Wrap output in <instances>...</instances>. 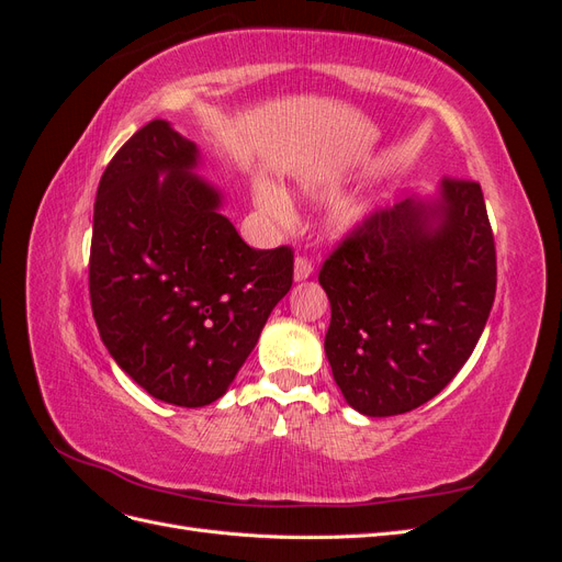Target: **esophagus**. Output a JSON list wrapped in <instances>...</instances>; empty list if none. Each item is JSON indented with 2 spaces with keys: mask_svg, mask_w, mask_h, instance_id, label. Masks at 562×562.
<instances>
[{
  "mask_svg": "<svg viewBox=\"0 0 562 562\" xmlns=\"http://www.w3.org/2000/svg\"><path fill=\"white\" fill-rule=\"evenodd\" d=\"M312 271H314V267H312V262L307 258H295V267H293V279L295 281L310 279Z\"/></svg>",
  "mask_w": 562,
  "mask_h": 562,
  "instance_id": "1",
  "label": "esophagus"
}]
</instances>
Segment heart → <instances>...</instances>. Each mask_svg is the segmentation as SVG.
<instances>
[{
  "instance_id": "b5f03b06",
  "label": "heart",
  "mask_w": 562,
  "mask_h": 562,
  "mask_svg": "<svg viewBox=\"0 0 562 562\" xmlns=\"http://www.w3.org/2000/svg\"><path fill=\"white\" fill-rule=\"evenodd\" d=\"M337 190L339 184L330 178H310L300 184V192L307 199H316V201L337 194ZM252 201L262 215L274 220V223H285L288 201L277 184H271L269 180L255 182ZM370 215H372L370 201L361 196H342L333 203V206L326 211V215H323V229H326V234L333 236V239H347V236L356 234L368 223Z\"/></svg>"
}]
</instances>
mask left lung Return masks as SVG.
<instances>
[{"label": "left lung", "mask_w": 562, "mask_h": 562, "mask_svg": "<svg viewBox=\"0 0 562 562\" xmlns=\"http://www.w3.org/2000/svg\"><path fill=\"white\" fill-rule=\"evenodd\" d=\"M326 356L366 417L411 413L448 386L485 328L497 258L481 184L440 180L380 211L323 262Z\"/></svg>", "instance_id": "1"}]
</instances>
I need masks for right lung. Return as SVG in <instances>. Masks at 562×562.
<instances>
[{
	"label": "right lung",
	"instance_id": "add662e5",
	"mask_svg": "<svg viewBox=\"0 0 562 562\" xmlns=\"http://www.w3.org/2000/svg\"><path fill=\"white\" fill-rule=\"evenodd\" d=\"M201 151L155 119L98 184L89 291L100 339L157 401L203 407L234 382L293 285V250L250 248Z\"/></svg>",
	"mask_w": 562,
	"mask_h": 562
}]
</instances>
